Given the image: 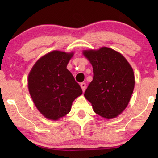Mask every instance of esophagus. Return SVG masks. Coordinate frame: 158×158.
<instances>
[{
  "label": "esophagus",
  "instance_id": "esophagus-1",
  "mask_svg": "<svg viewBox=\"0 0 158 158\" xmlns=\"http://www.w3.org/2000/svg\"><path fill=\"white\" fill-rule=\"evenodd\" d=\"M81 87L82 88V90H83V91L84 92L85 90V87H86V84L85 83H81Z\"/></svg>",
  "mask_w": 158,
  "mask_h": 158
}]
</instances>
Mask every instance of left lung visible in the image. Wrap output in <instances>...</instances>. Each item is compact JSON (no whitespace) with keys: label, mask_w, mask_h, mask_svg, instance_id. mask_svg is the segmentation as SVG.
<instances>
[{"label":"left lung","mask_w":158,"mask_h":158,"mask_svg":"<svg viewBox=\"0 0 158 158\" xmlns=\"http://www.w3.org/2000/svg\"><path fill=\"white\" fill-rule=\"evenodd\" d=\"M93 66L94 77L84 96L96 114L110 119L128 105L135 88L133 69L122 54L109 47L84 50Z\"/></svg>","instance_id":"obj_1"}]
</instances>
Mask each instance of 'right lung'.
<instances>
[{
	"label": "right lung",
	"mask_w": 158,
	"mask_h": 158,
	"mask_svg": "<svg viewBox=\"0 0 158 158\" xmlns=\"http://www.w3.org/2000/svg\"><path fill=\"white\" fill-rule=\"evenodd\" d=\"M73 52L55 50L34 64L28 77L29 94L44 117L58 120L71 110L73 101L83 94L81 86L67 69Z\"/></svg>",
	"instance_id": "right-lung-1"
}]
</instances>
